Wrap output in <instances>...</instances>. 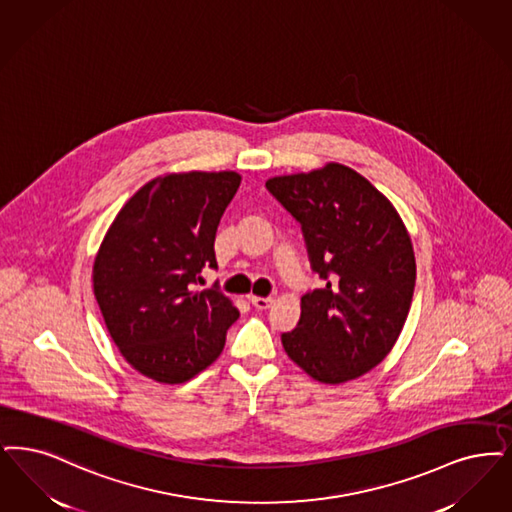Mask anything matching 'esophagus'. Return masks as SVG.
<instances>
[{"label":"esophagus","instance_id":"34e87169","mask_svg":"<svg viewBox=\"0 0 512 512\" xmlns=\"http://www.w3.org/2000/svg\"><path fill=\"white\" fill-rule=\"evenodd\" d=\"M249 301H251L253 307L259 308V310H266V308L272 307V303H274L272 297H257V295H251Z\"/></svg>","mask_w":512,"mask_h":512}]
</instances>
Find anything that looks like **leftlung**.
<instances>
[{"instance_id": "1", "label": "left lung", "mask_w": 512, "mask_h": 512, "mask_svg": "<svg viewBox=\"0 0 512 512\" xmlns=\"http://www.w3.org/2000/svg\"><path fill=\"white\" fill-rule=\"evenodd\" d=\"M301 223L312 270L326 286L301 297V318L282 335L287 356L326 385L381 364L406 324L415 255L396 207L347 165L266 181Z\"/></svg>"}]
</instances>
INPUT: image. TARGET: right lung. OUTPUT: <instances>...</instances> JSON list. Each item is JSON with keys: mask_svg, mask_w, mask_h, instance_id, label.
Instances as JSON below:
<instances>
[{"mask_svg": "<svg viewBox=\"0 0 512 512\" xmlns=\"http://www.w3.org/2000/svg\"><path fill=\"white\" fill-rule=\"evenodd\" d=\"M242 183L236 171L165 173L141 186L104 234L93 293L125 362L179 385L225 348L240 312L217 289H194L217 268L215 234Z\"/></svg>", "mask_w": 512, "mask_h": 512, "instance_id": "add662e5", "label": "right lung"}]
</instances>
